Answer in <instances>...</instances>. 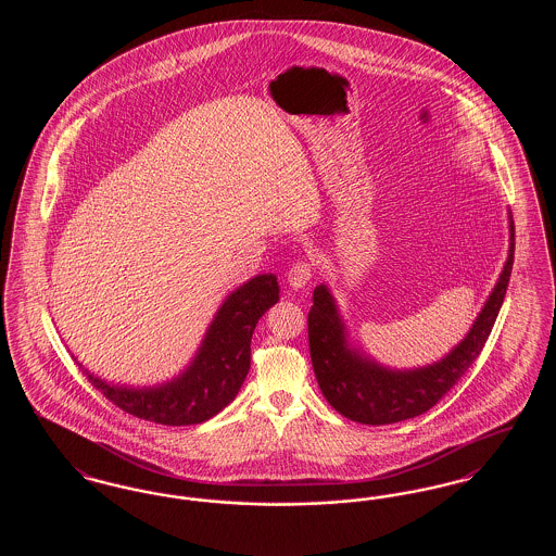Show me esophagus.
<instances>
[{
    "label": "esophagus",
    "mask_w": 556,
    "mask_h": 556,
    "mask_svg": "<svg viewBox=\"0 0 556 556\" xmlns=\"http://www.w3.org/2000/svg\"><path fill=\"white\" fill-rule=\"evenodd\" d=\"M313 265L308 261H298L295 265L288 270V281H290L293 290H302L308 286V281L313 279Z\"/></svg>",
    "instance_id": "1"
}]
</instances>
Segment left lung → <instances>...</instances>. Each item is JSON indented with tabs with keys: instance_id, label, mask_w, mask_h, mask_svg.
<instances>
[{
	"instance_id": "obj_1",
	"label": "left lung",
	"mask_w": 556,
	"mask_h": 556,
	"mask_svg": "<svg viewBox=\"0 0 556 556\" xmlns=\"http://www.w3.org/2000/svg\"><path fill=\"white\" fill-rule=\"evenodd\" d=\"M508 256L503 273L477 315L469 333L448 354L419 369H390L348 344L344 320L327 286L313 293L308 313V345L318 388L345 419L365 425H390L427 413L448 394L488 342L501 313L515 261V225L508 218Z\"/></svg>"
}]
</instances>
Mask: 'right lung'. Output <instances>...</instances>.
<instances>
[{"label": "right lung", "mask_w": 556, "mask_h": 556, "mask_svg": "<svg viewBox=\"0 0 556 556\" xmlns=\"http://www.w3.org/2000/svg\"><path fill=\"white\" fill-rule=\"evenodd\" d=\"M277 300L279 283L270 273L231 291L212 318L189 367L166 383L129 388L108 383L83 369L80 363L79 369L112 404L137 419L173 427L208 421L238 396L250 370V342L256 323Z\"/></svg>", "instance_id": "obj_1"}]
</instances>
